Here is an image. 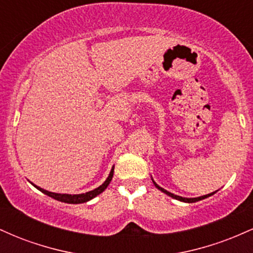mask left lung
Returning <instances> with one entry per match:
<instances>
[{"instance_id":"8db88e82","label":"left lung","mask_w":253,"mask_h":253,"mask_svg":"<svg viewBox=\"0 0 253 253\" xmlns=\"http://www.w3.org/2000/svg\"><path fill=\"white\" fill-rule=\"evenodd\" d=\"M152 182H153V184H155V187L157 188V189H159L161 191H163V193L167 194V195H169L170 197H172V199L178 200V201H182V202H187V203H194V202H197V201H201V200H203V199H207V197H210V196H211V195H214V194L216 193V191H214V193L207 194V195H203V196H200V197H182V196L175 195V194L170 193V191L165 190L164 188L159 187V185L157 184V183H156L155 181H153V178H152Z\"/></svg>"}]
</instances>
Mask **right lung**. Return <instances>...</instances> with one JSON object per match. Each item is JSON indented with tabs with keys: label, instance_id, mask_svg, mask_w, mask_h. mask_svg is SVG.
<instances>
[{
	"label": "right lung",
	"instance_id": "1",
	"mask_svg": "<svg viewBox=\"0 0 253 253\" xmlns=\"http://www.w3.org/2000/svg\"><path fill=\"white\" fill-rule=\"evenodd\" d=\"M113 173H114V167L112 168V170H110L108 177H107V179L104 181L102 184L100 185V187L96 188V189L94 190H90V191H86V193H83V194H58V193H52V191H48V190H45L42 189V188L38 187L36 184H32L34 185V187L37 188L38 190H40L42 193L45 194V195L52 197V199L57 200V201H60V202H65V203H72V205H77V203H84V202H88L90 200H92L94 197H96L97 195H100L101 193H103L104 190H106V188L108 187L110 181H112L113 178Z\"/></svg>",
	"mask_w": 253,
	"mask_h": 253
}]
</instances>
